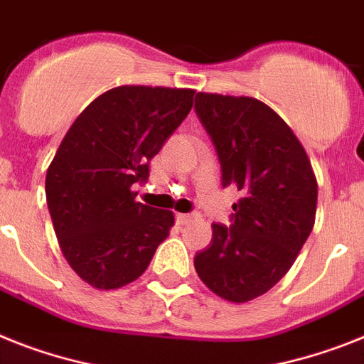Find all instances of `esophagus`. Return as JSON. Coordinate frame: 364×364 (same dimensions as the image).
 I'll return each instance as SVG.
<instances>
[{
  "label": "esophagus",
  "instance_id": "34e87169",
  "mask_svg": "<svg viewBox=\"0 0 364 364\" xmlns=\"http://www.w3.org/2000/svg\"><path fill=\"white\" fill-rule=\"evenodd\" d=\"M191 220H194V215H192V213H177V215H176V222L179 225L188 224Z\"/></svg>",
  "mask_w": 364,
  "mask_h": 364
}]
</instances>
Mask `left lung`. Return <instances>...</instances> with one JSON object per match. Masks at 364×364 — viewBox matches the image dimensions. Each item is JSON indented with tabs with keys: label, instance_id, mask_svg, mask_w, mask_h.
<instances>
[{
	"label": "left lung",
	"instance_id": "1",
	"mask_svg": "<svg viewBox=\"0 0 364 364\" xmlns=\"http://www.w3.org/2000/svg\"><path fill=\"white\" fill-rule=\"evenodd\" d=\"M194 102L215 144L222 185L242 192L229 228L213 224L194 268L215 294L244 304L270 291L298 257L314 225L316 177L300 140L262 102L205 92Z\"/></svg>",
	"mask_w": 364,
	"mask_h": 364
}]
</instances>
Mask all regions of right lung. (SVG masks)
Masks as SVG:
<instances>
[{
	"mask_svg": "<svg viewBox=\"0 0 364 364\" xmlns=\"http://www.w3.org/2000/svg\"><path fill=\"white\" fill-rule=\"evenodd\" d=\"M194 90L116 87L77 116L46 173L63 255L81 279L111 291L142 276L173 225L172 210L135 201L149 161L192 109Z\"/></svg>",
	"mask_w": 364,
	"mask_h": 364,
	"instance_id": "add662e5",
	"label": "right lung"
}]
</instances>
